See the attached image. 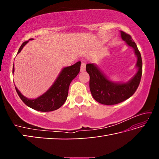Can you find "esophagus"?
<instances>
[{
	"instance_id": "1",
	"label": "esophagus",
	"mask_w": 159,
	"mask_h": 159,
	"mask_svg": "<svg viewBox=\"0 0 159 159\" xmlns=\"http://www.w3.org/2000/svg\"><path fill=\"white\" fill-rule=\"evenodd\" d=\"M85 65L86 64L85 61H82L81 62V66H80V71H84L85 70Z\"/></svg>"
}]
</instances>
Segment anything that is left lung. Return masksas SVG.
Masks as SVG:
<instances>
[{
    "mask_svg": "<svg viewBox=\"0 0 159 159\" xmlns=\"http://www.w3.org/2000/svg\"><path fill=\"white\" fill-rule=\"evenodd\" d=\"M123 41L134 50L138 57L137 66L138 71L127 83H114L107 79L93 64H86V71L90 76V89L93 98L99 103L105 105H113L126 100L135 93L141 80L142 74V61L135 43L130 35L124 31L120 32Z\"/></svg>",
    "mask_w": 159,
    "mask_h": 159,
    "instance_id": "left-lung-1",
    "label": "left lung"
}]
</instances>
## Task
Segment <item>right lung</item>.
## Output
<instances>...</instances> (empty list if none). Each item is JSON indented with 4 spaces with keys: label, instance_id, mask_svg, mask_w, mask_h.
<instances>
[{
    "label": "right lung",
    "instance_id": "add662e5",
    "mask_svg": "<svg viewBox=\"0 0 159 159\" xmlns=\"http://www.w3.org/2000/svg\"><path fill=\"white\" fill-rule=\"evenodd\" d=\"M32 40V39H29ZM29 41L24 42L21 45L18 52H20L23 47ZM80 69V61H78L74 65L63 69L60 76L54 83L49 90L43 95L35 99H29L24 97L15 87L19 97L26 105L30 108L39 111H52L57 109L63 105L66 100L69 93V85L72 80L76 77ZM14 72V66L12 73Z\"/></svg>",
    "mask_w": 159,
    "mask_h": 159
}]
</instances>
